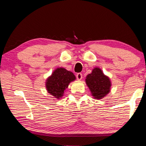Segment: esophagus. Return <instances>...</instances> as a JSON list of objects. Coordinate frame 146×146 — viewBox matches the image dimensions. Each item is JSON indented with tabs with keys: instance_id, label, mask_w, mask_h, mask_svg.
Wrapping results in <instances>:
<instances>
[{
	"instance_id": "1",
	"label": "esophagus",
	"mask_w": 146,
	"mask_h": 146,
	"mask_svg": "<svg viewBox=\"0 0 146 146\" xmlns=\"http://www.w3.org/2000/svg\"><path fill=\"white\" fill-rule=\"evenodd\" d=\"M76 78H77L78 80H80L82 78V73H78L76 74Z\"/></svg>"
}]
</instances>
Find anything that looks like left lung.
Masks as SVG:
<instances>
[{"label": "left lung", "mask_w": 146, "mask_h": 146, "mask_svg": "<svg viewBox=\"0 0 146 146\" xmlns=\"http://www.w3.org/2000/svg\"><path fill=\"white\" fill-rule=\"evenodd\" d=\"M86 83L93 98L102 99L110 92L111 82L110 77L104 75L100 68L95 67L90 74L86 76Z\"/></svg>", "instance_id": "obj_1"}]
</instances>
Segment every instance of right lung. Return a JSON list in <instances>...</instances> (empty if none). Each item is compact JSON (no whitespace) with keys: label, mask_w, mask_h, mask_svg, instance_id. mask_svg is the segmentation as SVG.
<instances>
[{"label":"right lung","mask_w":146,"mask_h":146,"mask_svg":"<svg viewBox=\"0 0 146 146\" xmlns=\"http://www.w3.org/2000/svg\"><path fill=\"white\" fill-rule=\"evenodd\" d=\"M75 80V76L71 71L64 68H57L46 79V90L54 97L60 99L69 84Z\"/></svg>","instance_id":"right-lung-1"}]
</instances>
